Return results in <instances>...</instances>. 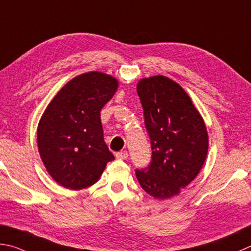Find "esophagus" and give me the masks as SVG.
<instances>
[{"instance_id":"34e87169","label":"esophagus","mask_w":251,"mask_h":251,"mask_svg":"<svg viewBox=\"0 0 251 251\" xmlns=\"http://www.w3.org/2000/svg\"><path fill=\"white\" fill-rule=\"evenodd\" d=\"M115 156H116V159H119V160H126L127 158H128V152H127V151L117 152Z\"/></svg>"}]
</instances>
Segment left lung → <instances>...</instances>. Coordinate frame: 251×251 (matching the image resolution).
I'll list each match as a JSON object with an SVG mask.
<instances>
[{
  "label": "left lung",
  "mask_w": 251,
  "mask_h": 251,
  "mask_svg": "<svg viewBox=\"0 0 251 251\" xmlns=\"http://www.w3.org/2000/svg\"><path fill=\"white\" fill-rule=\"evenodd\" d=\"M137 93L144 107L152 161L136 170L141 188L164 200L180 194L207 159L209 137L202 116L183 88L169 77L142 78Z\"/></svg>",
  "instance_id": "8db88e82"
}]
</instances>
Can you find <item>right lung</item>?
<instances>
[{
    "label": "right lung",
    "instance_id": "obj_1",
    "mask_svg": "<svg viewBox=\"0 0 251 251\" xmlns=\"http://www.w3.org/2000/svg\"><path fill=\"white\" fill-rule=\"evenodd\" d=\"M119 80L88 72L74 77L56 93L38 124V150L58 185L79 190L99 180L114 160L103 138L100 111L114 96Z\"/></svg>",
    "mask_w": 251,
    "mask_h": 251
}]
</instances>
